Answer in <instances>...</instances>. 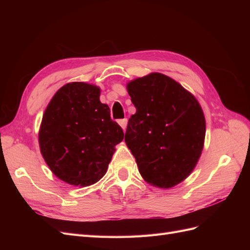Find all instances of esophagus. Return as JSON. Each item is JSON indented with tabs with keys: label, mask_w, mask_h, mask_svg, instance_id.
<instances>
[{
	"label": "esophagus",
	"mask_w": 250,
	"mask_h": 250,
	"mask_svg": "<svg viewBox=\"0 0 250 250\" xmlns=\"http://www.w3.org/2000/svg\"><path fill=\"white\" fill-rule=\"evenodd\" d=\"M119 124H120L121 127H122V129L125 131L126 130V127H127V119H121V120H119Z\"/></svg>",
	"instance_id": "1"
}]
</instances>
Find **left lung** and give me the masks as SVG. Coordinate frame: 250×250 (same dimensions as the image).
Here are the masks:
<instances>
[{"label": "left lung", "mask_w": 250, "mask_h": 250, "mask_svg": "<svg viewBox=\"0 0 250 250\" xmlns=\"http://www.w3.org/2000/svg\"><path fill=\"white\" fill-rule=\"evenodd\" d=\"M135 111L125 142L147 183L168 188L187 178L197 164L206 137L198 101L178 82L160 73L127 84Z\"/></svg>", "instance_id": "left-lung-1"}]
</instances>
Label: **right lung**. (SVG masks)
Instances as JSON below:
<instances>
[{
	"instance_id": "obj_1",
	"label": "right lung",
	"mask_w": 250,
	"mask_h": 250,
	"mask_svg": "<svg viewBox=\"0 0 250 250\" xmlns=\"http://www.w3.org/2000/svg\"><path fill=\"white\" fill-rule=\"evenodd\" d=\"M100 88L83 82L67 83L44 110L41 152L51 171L73 186H90L106 173L115 146L124 139L110 118Z\"/></svg>"
}]
</instances>
